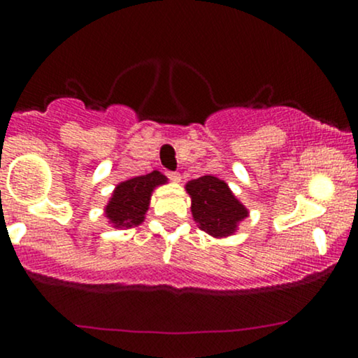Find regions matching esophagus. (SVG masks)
I'll list each match as a JSON object with an SVG mask.
<instances>
[{"mask_svg":"<svg viewBox=\"0 0 358 358\" xmlns=\"http://www.w3.org/2000/svg\"><path fill=\"white\" fill-rule=\"evenodd\" d=\"M168 178H170L173 183L182 182V176H180V173H175V171H170V173H168Z\"/></svg>","mask_w":358,"mask_h":358,"instance_id":"34e87169","label":"esophagus"}]
</instances>
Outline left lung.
<instances>
[{
  "instance_id": "left-lung-1",
  "label": "left lung",
  "mask_w": 358,
  "mask_h": 358,
  "mask_svg": "<svg viewBox=\"0 0 358 358\" xmlns=\"http://www.w3.org/2000/svg\"><path fill=\"white\" fill-rule=\"evenodd\" d=\"M192 200L193 220L208 236L222 239L239 231V224L249 215L248 207L234 195L224 180L213 175L200 176L185 185Z\"/></svg>"
}]
</instances>
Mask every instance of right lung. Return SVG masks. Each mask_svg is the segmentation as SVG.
I'll return each mask as SVG.
<instances>
[{"instance_id":"right-lung-1","label":"right lung","mask_w":358,"mask_h":358,"mask_svg":"<svg viewBox=\"0 0 358 358\" xmlns=\"http://www.w3.org/2000/svg\"><path fill=\"white\" fill-rule=\"evenodd\" d=\"M165 183L168 178L158 170L117 183L104 207L106 219L114 229L138 227L145 222L153 190Z\"/></svg>"}]
</instances>
